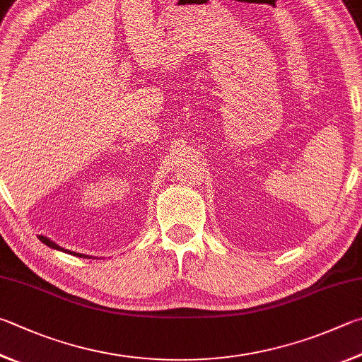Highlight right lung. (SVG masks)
<instances>
[{
  "label": "right lung",
  "mask_w": 362,
  "mask_h": 362,
  "mask_svg": "<svg viewBox=\"0 0 362 362\" xmlns=\"http://www.w3.org/2000/svg\"><path fill=\"white\" fill-rule=\"evenodd\" d=\"M39 240L42 242V244H45L47 247H50V248H54V250H60V252H64V253H69V255H74V256H78V258H93V256H90V255H83V253H76V252H71V250H66V248H63V247H60L58 244H55L54 240H50L49 238H45V235H39Z\"/></svg>",
  "instance_id": "1"
}]
</instances>
